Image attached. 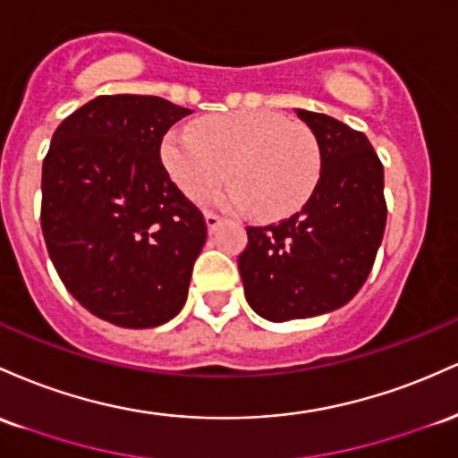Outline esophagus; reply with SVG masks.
I'll return each instance as SVG.
<instances>
[{
    "label": "esophagus",
    "instance_id": "34e87169",
    "mask_svg": "<svg viewBox=\"0 0 458 458\" xmlns=\"http://www.w3.org/2000/svg\"><path fill=\"white\" fill-rule=\"evenodd\" d=\"M220 223H223V218H220L218 214L214 212H205V225H208L209 231H216L220 227Z\"/></svg>",
    "mask_w": 458,
    "mask_h": 458
}]
</instances>
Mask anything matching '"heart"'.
I'll list each match as a JSON object with an SVG mask.
<instances>
[{"label":"heart","mask_w":458,"mask_h":458,"mask_svg":"<svg viewBox=\"0 0 458 458\" xmlns=\"http://www.w3.org/2000/svg\"><path fill=\"white\" fill-rule=\"evenodd\" d=\"M162 164L190 199H203L229 179L220 194L233 209L253 205L259 218L298 212L320 179V148L302 123L266 110L205 116L190 131H171L162 142Z\"/></svg>","instance_id":"1"}]
</instances>
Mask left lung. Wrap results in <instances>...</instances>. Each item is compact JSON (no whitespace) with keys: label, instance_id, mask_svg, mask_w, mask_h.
<instances>
[{"label":"left lung","instance_id":"left-lung-1","mask_svg":"<svg viewBox=\"0 0 458 458\" xmlns=\"http://www.w3.org/2000/svg\"><path fill=\"white\" fill-rule=\"evenodd\" d=\"M320 148V179L301 212L246 227L238 257L249 305L272 322L340 310L366 284L387 203L383 164L366 133L320 112L296 110Z\"/></svg>","mask_w":458,"mask_h":458}]
</instances>
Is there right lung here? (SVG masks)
Here are the masks:
<instances>
[{
    "mask_svg": "<svg viewBox=\"0 0 458 458\" xmlns=\"http://www.w3.org/2000/svg\"><path fill=\"white\" fill-rule=\"evenodd\" d=\"M190 112L162 97L101 95L60 123L45 156L51 261L75 301L116 327H160L188 298L208 225L160 147Z\"/></svg>",
    "mask_w": 458,
    "mask_h": 458,
    "instance_id": "obj_1",
    "label": "right lung"
}]
</instances>
